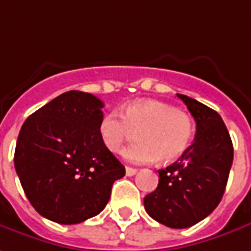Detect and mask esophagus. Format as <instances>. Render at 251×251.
<instances>
[{
    "label": "esophagus",
    "mask_w": 251,
    "mask_h": 251,
    "mask_svg": "<svg viewBox=\"0 0 251 251\" xmlns=\"http://www.w3.org/2000/svg\"><path fill=\"white\" fill-rule=\"evenodd\" d=\"M137 173V169L136 168H130V166H126V176H129V177H132Z\"/></svg>",
    "instance_id": "34e87169"
}]
</instances>
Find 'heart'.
I'll return each instance as SVG.
<instances>
[{
	"label": "heart",
	"mask_w": 251,
	"mask_h": 251,
	"mask_svg": "<svg viewBox=\"0 0 251 251\" xmlns=\"http://www.w3.org/2000/svg\"><path fill=\"white\" fill-rule=\"evenodd\" d=\"M139 132V143L124 150V158L133 163H152L161 158L173 162L190 146L194 122L188 114L155 100L127 104L121 114L110 112L99 124V137L105 147L117 152L126 140Z\"/></svg>",
	"instance_id": "1"
}]
</instances>
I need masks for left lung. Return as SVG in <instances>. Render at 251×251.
I'll use <instances>...</instances> for the list:
<instances>
[{
  "instance_id": "obj_1",
  "label": "left lung",
  "mask_w": 251,
  "mask_h": 251,
  "mask_svg": "<svg viewBox=\"0 0 251 251\" xmlns=\"http://www.w3.org/2000/svg\"><path fill=\"white\" fill-rule=\"evenodd\" d=\"M177 96L197 122L195 140L178 161L158 170L159 183L144 198V207L155 221L181 229L217 207L232 166L233 147L219 112L185 95Z\"/></svg>"
}]
</instances>
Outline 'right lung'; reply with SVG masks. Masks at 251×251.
<instances>
[{
	"label": "right lung",
	"mask_w": 251,
	"mask_h": 251,
	"mask_svg": "<svg viewBox=\"0 0 251 251\" xmlns=\"http://www.w3.org/2000/svg\"><path fill=\"white\" fill-rule=\"evenodd\" d=\"M103 101L70 90L31 114L20 129L15 169L27 199L42 217L79 224L110 201L125 168L101 143Z\"/></svg>",
	"instance_id": "right-lung-1"
}]
</instances>
